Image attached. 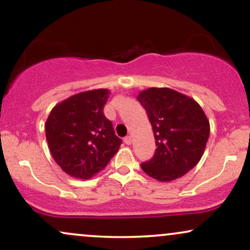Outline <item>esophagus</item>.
Segmentation results:
<instances>
[{"label":"esophagus","mask_w":250,"mask_h":250,"mask_svg":"<svg viewBox=\"0 0 250 250\" xmlns=\"http://www.w3.org/2000/svg\"><path fill=\"white\" fill-rule=\"evenodd\" d=\"M131 142H133V137L130 136V135H128V136L125 137V145H131Z\"/></svg>","instance_id":"obj_1"}]
</instances>
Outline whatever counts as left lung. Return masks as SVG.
Instances as JSON below:
<instances>
[{"mask_svg": "<svg viewBox=\"0 0 250 250\" xmlns=\"http://www.w3.org/2000/svg\"><path fill=\"white\" fill-rule=\"evenodd\" d=\"M153 127L156 150L142 170L170 182L191 170L205 153L210 125L194 99L170 88H148L137 95Z\"/></svg>", "mask_w": 250, "mask_h": 250, "instance_id": "8db88e82", "label": "left lung"}]
</instances>
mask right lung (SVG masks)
<instances>
[{
	"mask_svg": "<svg viewBox=\"0 0 250 250\" xmlns=\"http://www.w3.org/2000/svg\"><path fill=\"white\" fill-rule=\"evenodd\" d=\"M108 89L82 91L57 103L45 121V137L64 173L87 180L103 170L119 150L121 139L103 114Z\"/></svg>",
	"mask_w": 250,
	"mask_h": 250,
	"instance_id": "obj_1",
	"label": "right lung"
}]
</instances>
